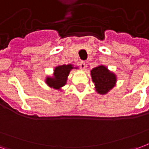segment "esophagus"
<instances>
[{
  "instance_id": "esophagus-1",
  "label": "esophagus",
  "mask_w": 149,
  "mask_h": 149,
  "mask_svg": "<svg viewBox=\"0 0 149 149\" xmlns=\"http://www.w3.org/2000/svg\"><path fill=\"white\" fill-rule=\"evenodd\" d=\"M86 66H87V65H86V63L84 61H81L80 62V67H81L83 70H84V68H86Z\"/></svg>"
}]
</instances>
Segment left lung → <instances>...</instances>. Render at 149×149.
Listing matches in <instances>:
<instances>
[{"mask_svg":"<svg viewBox=\"0 0 149 149\" xmlns=\"http://www.w3.org/2000/svg\"><path fill=\"white\" fill-rule=\"evenodd\" d=\"M92 80L99 94H106L116 85V77L104 65H99L91 70Z\"/></svg>","mask_w":149,"mask_h":149,"instance_id":"left-lung-1","label":"left lung"}]
</instances>
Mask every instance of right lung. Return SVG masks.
<instances>
[{
  "mask_svg": "<svg viewBox=\"0 0 149 149\" xmlns=\"http://www.w3.org/2000/svg\"><path fill=\"white\" fill-rule=\"evenodd\" d=\"M74 68L72 65H63L56 66L54 69L53 77H46L45 83L50 88H53L55 89H61L63 86H65L68 76L72 69Z\"/></svg>",
  "mask_w": 149,
  "mask_h": 149,
  "instance_id": "add662e5",
  "label": "right lung"
}]
</instances>
